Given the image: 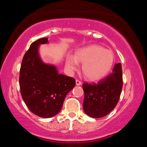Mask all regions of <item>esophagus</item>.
<instances>
[{"label":"esophagus","instance_id":"1","mask_svg":"<svg viewBox=\"0 0 147 147\" xmlns=\"http://www.w3.org/2000/svg\"><path fill=\"white\" fill-rule=\"evenodd\" d=\"M82 84V82L78 80H76V86H80Z\"/></svg>","mask_w":147,"mask_h":147}]
</instances>
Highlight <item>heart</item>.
Segmentation results:
<instances>
[{
  "instance_id": "heart-1",
  "label": "heart",
  "mask_w": 147,
  "mask_h": 147,
  "mask_svg": "<svg viewBox=\"0 0 147 147\" xmlns=\"http://www.w3.org/2000/svg\"><path fill=\"white\" fill-rule=\"evenodd\" d=\"M78 62L82 64V72L91 80H96L106 76L114 63V55L110 50L96 45L80 49L75 54V58L69 56L66 66L69 71L78 68Z\"/></svg>"
}]
</instances>
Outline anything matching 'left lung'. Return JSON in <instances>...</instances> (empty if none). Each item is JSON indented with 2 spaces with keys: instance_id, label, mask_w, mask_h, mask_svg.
<instances>
[{
  "instance_id": "8db88e82",
  "label": "left lung",
  "mask_w": 147,
  "mask_h": 147,
  "mask_svg": "<svg viewBox=\"0 0 147 147\" xmlns=\"http://www.w3.org/2000/svg\"><path fill=\"white\" fill-rule=\"evenodd\" d=\"M123 72L120 63L113 71L97 82H84V110L93 118H100L111 112L117 106L123 88Z\"/></svg>"
}]
</instances>
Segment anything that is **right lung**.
I'll return each instance as SVG.
<instances>
[{
	"instance_id": "obj_1",
	"label": "right lung",
	"mask_w": 147,
	"mask_h": 147,
	"mask_svg": "<svg viewBox=\"0 0 147 147\" xmlns=\"http://www.w3.org/2000/svg\"><path fill=\"white\" fill-rule=\"evenodd\" d=\"M41 38L32 43L23 56L19 72L21 96L30 111L43 118L52 117L60 111L65 98L76 85L75 79L58 74L53 65L45 64L38 54Z\"/></svg>"
}]
</instances>
